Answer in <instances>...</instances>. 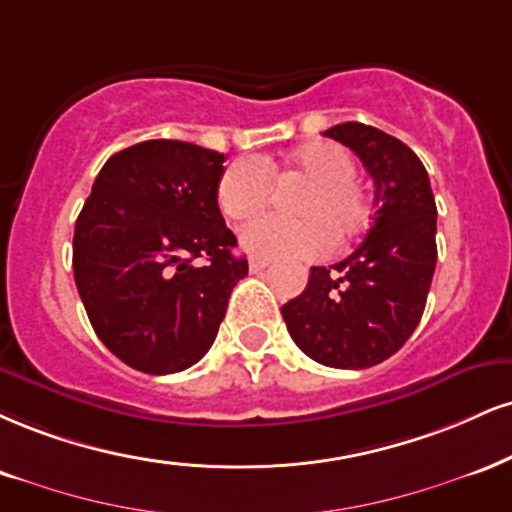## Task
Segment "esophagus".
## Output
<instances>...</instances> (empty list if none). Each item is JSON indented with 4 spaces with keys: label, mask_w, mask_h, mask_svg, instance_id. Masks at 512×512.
<instances>
[{
    "label": "esophagus",
    "mask_w": 512,
    "mask_h": 512,
    "mask_svg": "<svg viewBox=\"0 0 512 512\" xmlns=\"http://www.w3.org/2000/svg\"><path fill=\"white\" fill-rule=\"evenodd\" d=\"M272 264V260H264V257H250V272L260 274Z\"/></svg>",
    "instance_id": "1"
}]
</instances>
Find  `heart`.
I'll use <instances>...</instances> for the list:
<instances>
[{"label": "heart", "mask_w": 512, "mask_h": 512, "mask_svg": "<svg viewBox=\"0 0 512 512\" xmlns=\"http://www.w3.org/2000/svg\"><path fill=\"white\" fill-rule=\"evenodd\" d=\"M276 186H298L288 219H260L240 231V243L262 257H310L343 250L372 224V205L355 178V159L336 143H312L283 159H236L221 171L217 205L233 221L262 214Z\"/></svg>", "instance_id": "heart-1"}]
</instances>
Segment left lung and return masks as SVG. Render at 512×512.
<instances>
[{
    "instance_id": "left-lung-1",
    "label": "left lung",
    "mask_w": 512,
    "mask_h": 512,
    "mask_svg": "<svg viewBox=\"0 0 512 512\" xmlns=\"http://www.w3.org/2000/svg\"><path fill=\"white\" fill-rule=\"evenodd\" d=\"M324 135L360 157L379 207L353 255L312 267L281 315L295 346L319 365L367 369L398 353L420 324L436 267V202L420 157L393 135L357 121Z\"/></svg>"
}]
</instances>
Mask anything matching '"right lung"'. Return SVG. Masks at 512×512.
Instances as JSON below:
<instances>
[{
    "label": "right lung",
    "instance_id": "obj_1",
    "mask_svg": "<svg viewBox=\"0 0 512 512\" xmlns=\"http://www.w3.org/2000/svg\"><path fill=\"white\" fill-rule=\"evenodd\" d=\"M221 171V152L145 140L107 159L80 209V300L104 346L138 372L174 374L202 360L248 276L217 205Z\"/></svg>",
    "mask_w": 512,
    "mask_h": 512
}]
</instances>
